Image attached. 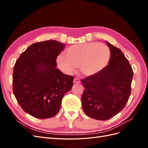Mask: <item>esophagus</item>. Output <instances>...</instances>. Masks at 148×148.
Segmentation results:
<instances>
[{
  "label": "esophagus",
  "mask_w": 148,
  "mask_h": 148,
  "mask_svg": "<svg viewBox=\"0 0 148 148\" xmlns=\"http://www.w3.org/2000/svg\"><path fill=\"white\" fill-rule=\"evenodd\" d=\"M73 83L75 84H79L80 83V80L78 78H75Z\"/></svg>",
  "instance_id": "34e87169"
}]
</instances>
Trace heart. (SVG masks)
I'll return each instance as SVG.
<instances>
[{"label":"heart","instance_id":"obj_1","mask_svg":"<svg viewBox=\"0 0 148 148\" xmlns=\"http://www.w3.org/2000/svg\"><path fill=\"white\" fill-rule=\"evenodd\" d=\"M110 59V51L108 46L92 42L76 44L69 47L65 51V57H58L57 62L60 68L66 72L81 67L83 74L91 76L104 69Z\"/></svg>","mask_w":148,"mask_h":148}]
</instances>
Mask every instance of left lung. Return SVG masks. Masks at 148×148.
Wrapping results in <instances>:
<instances>
[{"instance_id": "obj_1", "label": "left lung", "mask_w": 148, "mask_h": 148, "mask_svg": "<svg viewBox=\"0 0 148 148\" xmlns=\"http://www.w3.org/2000/svg\"><path fill=\"white\" fill-rule=\"evenodd\" d=\"M110 59L102 70L81 81L82 107L88 117L108 120L122 110L131 94L133 71L123 53L107 42Z\"/></svg>"}]
</instances>
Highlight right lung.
Wrapping results in <instances>:
<instances>
[{
  "instance_id": "right-lung-1",
  "label": "right lung",
  "mask_w": 148,
  "mask_h": 148,
  "mask_svg": "<svg viewBox=\"0 0 148 148\" xmlns=\"http://www.w3.org/2000/svg\"><path fill=\"white\" fill-rule=\"evenodd\" d=\"M65 46L53 40L34 43L13 66V94L22 109L34 117L56 115L62 98L73 86V76L56 68V59Z\"/></svg>"
}]
</instances>
